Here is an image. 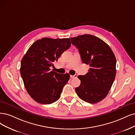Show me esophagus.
I'll use <instances>...</instances> for the list:
<instances>
[{"mask_svg":"<svg viewBox=\"0 0 135 135\" xmlns=\"http://www.w3.org/2000/svg\"><path fill=\"white\" fill-rule=\"evenodd\" d=\"M77 74H75V75L74 76H71V78L72 79V78H77Z\"/></svg>","mask_w":135,"mask_h":135,"instance_id":"1","label":"esophagus"}]
</instances>
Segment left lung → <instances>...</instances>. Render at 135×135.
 Listing matches in <instances>:
<instances>
[{
  "mask_svg": "<svg viewBox=\"0 0 135 135\" xmlns=\"http://www.w3.org/2000/svg\"><path fill=\"white\" fill-rule=\"evenodd\" d=\"M78 49L82 61L90 68L84 76H78L81 84L76 92L82 100L90 103L105 98L115 78L116 59L108 45L100 38L84 34L71 38Z\"/></svg>",
  "mask_w": 135,
  "mask_h": 135,
  "instance_id": "obj_1",
  "label": "left lung"
}]
</instances>
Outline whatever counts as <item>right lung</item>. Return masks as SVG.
Returning a JSON list of instances; mask_svg holds the SVG:
<instances>
[{"mask_svg":"<svg viewBox=\"0 0 135 135\" xmlns=\"http://www.w3.org/2000/svg\"><path fill=\"white\" fill-rule=\"evenodd\" d=\"M71 45L69 38H43L35 42L23 57L21 76L27 92L37 102L51 104L61 96L70 75L60 74L50 67Z\"/></svg>","mask_w":135,"mask_h":135,"instance_id":"obj_1","label":"right lung"}]
</instances>
